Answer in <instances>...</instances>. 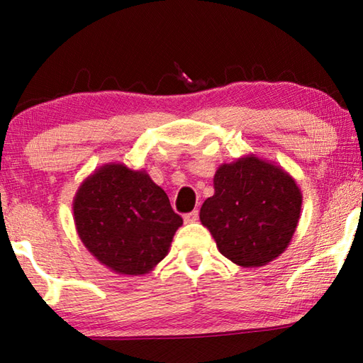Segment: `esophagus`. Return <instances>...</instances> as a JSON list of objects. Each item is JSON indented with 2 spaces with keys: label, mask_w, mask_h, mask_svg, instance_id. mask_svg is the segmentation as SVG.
Wrapping results in <instances>:
<instances>
[{
  "label": "esophagus",
  "mask_w": 363,
  "mask_h": 363,
  "mask_svg": "<svg viewBox=\"0 0 363 363\" xmlns=\"http://www.w3.org/2000/svg\"><path fill=\"white\" fill-rule=\"evenodd\" d=\"M184 220H186L187 224H192L195 220H199V210H194L192 213L184 214Z\"/></svg>",
  "instance_id": "esophagus-1"
}]
</instances>
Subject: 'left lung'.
I'll return each instance as SVG.
<instances>
[{"label":"left lung","mask_w":363,"mask_h":363,"mask_svg":"<svg viewBox=\"0 0 363 363\" xmlns=\"http://www.w3.org/2000/svg\"><path fill=\"white\" fill-rule=\"evenodd\" d=\"M213 184L214 195L201 205L200 220L220 255L237 266L261 267L284 253L303 205L291 174L250 153L220 164Z\"/></svg>","instance_id":"obj_1"}]
</instances>
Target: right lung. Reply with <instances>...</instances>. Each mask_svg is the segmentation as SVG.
<instances>
[{
    "mask_svg": "<svg viewBox=\"0 0 363 363\" xmlns=\"http://www.w3.org/2000/svg\"><path fill=\"white\" fill-rule=\"evenodd\" d=\"M73 220L79 240L120 275H144L168 255L182 218L145 173L106 163L78 187Z\"/></svg>",
    "mask_w": 363,
    "mask_h": 363,
    "instance_id": "obj_1",
    "label": "right lung"
}]
</instances>
